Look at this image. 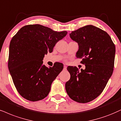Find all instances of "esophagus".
Instances as JSON below:
<instances>
[{"label":"esophagus","instance_id":"esophagus-1","mask_svg":"<svg viewBox=\"0 0 121 121\" xmlns=\"http://www.w3.org/2000/svg\"><path fill=\"white\" fill-rule=\"evenodd\" d=\"M63 70H67V66H65V65H64V67H63Z\"/></svg>","mask_w":121,"mask_h":121}]
</instances>
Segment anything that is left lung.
<instances>
[{"instance_id": "8db88e82", "label": "left lung", "mask_w": 121, "mask_h": 121, "mask_svg": "<svg viewBox=\"0 0 121 121\" xmlns=\"http://www.w3.org/2000/svg\"><path fill=\"white\" fill-rule=\"evenodd\" d=\"M71 39L78 43L76 57L82 58L85 69L68 67L71 77L65 83L68 96L81 103L90 102L102 93L113 73L116 48L105 31L87 25L72 31Z\"/></svg>"}]
</instances>
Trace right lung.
Returning a JSON list of instances; mask_svg holds the SVG:
<instances>
[{"instance_id": "obj_1", "label": "right lung", "mask_w": 121, "mask_h": 121, "mask_svg": "<svg viewBox=\"0 0 121 121\" xmlns=\"http://www.w3.org/2000/svg\"><path fill=\"white\" fill-rule=\"evenodd\" d=\"M67 34L66 31L57 32L42 25H29L22 27L12 39L9 71L16 89L25 99L36 102L48 96L63 65L56 63L48 68L43 65V58Z\"/></svg>"}]
</instances>
